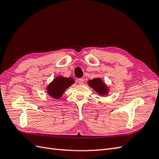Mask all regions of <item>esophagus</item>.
<instances>
[{"instance_id": "obj_1", "label": "esophagus", "mask_w": 159, "mask_h": 159, "mask_svg": "<svg viewBox=\"0 0 159 159\" xmlns=\"http://www.w3.org/2000/svg\"><path fill=\"white\" fill-rule=\"evenodd\" d=\"M78 82L80 84H83L84 83V79H79L78 80Z\"/></svg>"}]
</instances>
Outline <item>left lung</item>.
Listing matches in <instances>:
<instances>
[{"mask_svg": "<svg viewBox=\"0 0 159 159\" xmlns=\"http://www.w3.org/2000/svg\"><path fill=\"white\" fill-rule=\"evenodd\" d=\"M88 84L100 95H106L108 93L107 87L100 79H93L91 80H89Z\"/></svg>", "mask_w": 159, "mask_h": 159, "instance_id": "obj_1", "label": "left lung"}]
</instances>
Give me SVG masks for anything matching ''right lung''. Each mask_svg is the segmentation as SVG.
Wrapping results in <instances>:
<instances>
[{"instance_id": "right-lung-1", "label": "right lung", "mask_w": 159, "mask_h": 159, "mask_svg": "<svg viewBox=\"0 0 159 159\" xmlns=\"http://www.w3.org/2000/svg\"><path fill=\"white\" fill-rule=\"evenodd\" d=\"M75 83L72 78H65L58 76L49 84L47 91L49 95L54 99H59L62 97L64 91Z\"/></svg>"}]
</instances>
